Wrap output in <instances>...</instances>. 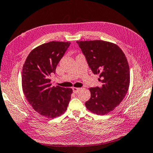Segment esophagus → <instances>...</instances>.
Listing matches in <instances>:
<instances>
[{"mask_svg":"<svg viewBox=\"0 0 153 153\" xmlns=\"http://www.w3.org/2000/svg\"><path fill=\"white\" fill-rule=\"evenodd\" d=\"M80 90V88H77V87H73V91L74 93H78V92H79Z\"/></svg>","mask_w":153,"mask_h":153,"instance_id":"34e87169","label":"esophagus"}]
</instances>
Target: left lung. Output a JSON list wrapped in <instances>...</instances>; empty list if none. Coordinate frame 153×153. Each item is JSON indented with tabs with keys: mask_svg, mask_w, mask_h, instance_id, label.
<instances>
[{
	"mask_svg": "<svg viewBox=\"0 0 153 153\" xmlns=\"http://www.w3.org/2000/svg\"><path fill=\"white\" fill-rule=\"evenodd\" d=\"M94 74H99L101 87L90 88L91 96L85 102L94 114L105 115L113 111L126 96L130 85V70L125 53L110 42L76 41Z\"/></svg>",
	"mask_w": 153,
	"mask_h": 153,
	"instance_id": "8db88e82",
	"label": "left lung"
}]
</instances>
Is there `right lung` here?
Segmentation results:
<instances>
[{"label": "right lung", "mask_w": 153, "mask_h": 153, "mask_svg": "<svg viewBox=\"0 0 153 153\" xmlns=\"http://www.w3.org/2000/svg\"><path fill=\"white\" fill-rule=\"evenodd\" d=\"M70 42L51 41L32 51L22 67V86L26 99L36 112L48 119L67 111L73 90L52 86L50 76L70 46Z\"/></svg>", "instance_id": "add662e5"}]
</instances>
